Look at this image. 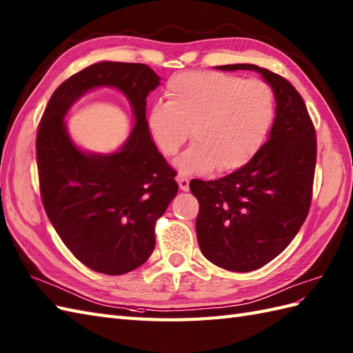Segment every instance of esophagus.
<instances>
[{"mask_svg": "<svg viewBox=\"0 0 353 353\" xmlns=\"http://www.w3.org/2000/svg\"><path fill=\"white\" fill-rule=\"evenodd\" d=\"M177 183H179V188L182 191H190V179L185 177V176H179L177 177Z\"/></svg>", "mask_w": 353, "mask_h": 353, "instance_id": "34e87169", "label": "esophagus"}]
</instances>
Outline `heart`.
Instances as JSON below:
<instances>
[{
  "mask_svg": "<svg viewBox=\"0 0 353 353\" xmlns=\"http://www.w3.org/2000/svg\"><path fill=\"white\" fill-rule=\"evenodd\" d=\"M167 103H154L147 130L163 157H173L191 137L195 143L176 159L182 176L236 171L257 157L275 117L272 87L215 70L176 73L165 87Z\"/></svg>",
  "mask_w": 353,
  "mask_h": 353,
  "instance_id": "1",
  "label": "heart"
}]
</instances>
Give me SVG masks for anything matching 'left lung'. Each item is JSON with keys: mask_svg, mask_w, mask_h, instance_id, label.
Returning a JSON list of instances; mask_svg holds the SVG:
<instances>
[{"mask_svg": "<svg viewBox=\"0 0 353 353\" xmlns=\"http://www.w3.org/2000/svg\"><path fill=\"white\" fill-rule=\"evenodd\" d=\"M216 69L257 72L275 94L274 125L257 157L223 179L190 183L200 203L195 228L203 256L227 270L250 272L283 252L304 224L313 192L316 132L288 79L256 64Z\"/></svg>", "mask_w": 353, "mask_h": 353, "instance_id": "1", "label": "left lung"}]
</instances>
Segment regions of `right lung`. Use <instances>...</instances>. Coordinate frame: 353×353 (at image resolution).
I'll list each match as a JSON object with an SVG mask.
<instances>
[{"label":"right lung","mask_w":353,"mask_h":353,"mask_svg":"<svg viewBox=\"0 0 353 353\" xmlns=\"http://www.w3.org/2000/svg\"><path fill=\"white\" fill-rule=\"evenodd\" d=\"M159 77L139 63L99 61L55 90L40 120L37 168L46 215L73 256L87 268L121 275L154 248V224L177 194L174 170L152 141L145 97ZM111 86L125 95L134 128L117 152H85L71 141L63 119L79 97Z\"/></svg>","instance_id":"1"}]
</instances>
